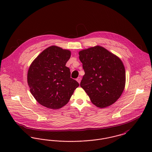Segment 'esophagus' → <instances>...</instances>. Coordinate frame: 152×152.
<instances>
[{
    "mask_svg": "<svg viewBox=\"0 0 152 152\" xmlns=\"http://www.w3.org/2000/svg\"><path fill=\"white\" fill-rule=\"evenodd\" d=\"M77 80V82L80 84V82H81V78L79 77H78V78H77V80Z\"/></svg>",
    "mask_w": 152,
    "mask_h": 152,
    "instance_id": "34e87169",
    "label": "esophagus"
}]
</instances>
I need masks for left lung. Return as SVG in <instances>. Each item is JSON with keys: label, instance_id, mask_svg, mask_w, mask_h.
Instances as JSON below:
<instances>
[{"label": "left lung", "instance_id": "1", "mask_svg": "<svg viewBox=\"0 0 152 152\" xmlns=\"http://www.w3.org/2000/svg\"><path fill=\"white\" fill-rule=\"evenodd\" d=\"M78 54L85 71L80 86L91 102L100 108L113 104L125 87L126 72L122 60L100 45L82 50Z\"/></svg>", "mask_w": 152, "mask_h": 152}]
</instances>
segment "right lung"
Segmentation results:
<instances>
[{"label": "right lung", "instance_id": "1", "mask_svg": "<svg viewBox=\"0 0 152 152\" xmlns=\"http://www.w3.org/2000/svg\"><path fill=\"white\" fill-rule=\"evenodd\" d=\"M70 57L69 50L51 45L43 50L30 65L28 86L40 105L52 109L61 108L79 86L78 82L71 78L70 69L65 66Z\"/></svg>", "mask_w": 152, "mask_h": 152}]
</instances>
